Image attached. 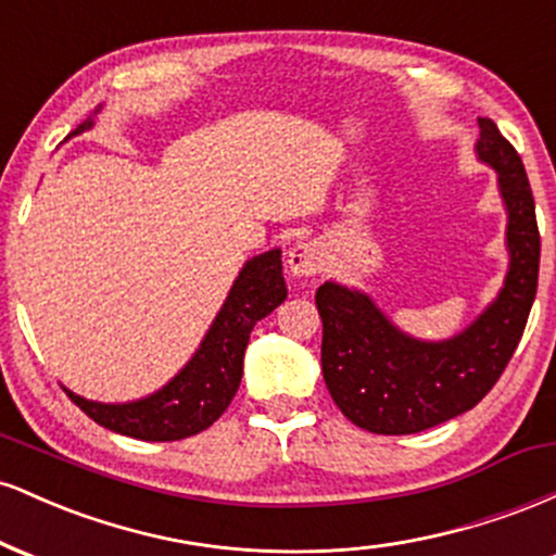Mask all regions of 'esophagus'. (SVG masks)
Wrapping results in <instances>:
<instances>
[{
	"label": "esophagus",
	"mask_w": 556,
	"mask_h": 556,
	"mask_svg": "<svg viewBox=\"0 0 556 556\" xmlns=\"http://www.w3.org/2000/svg\"><path fill=\"white\" fill-rule=\"evenodd\" d=\"M324 266V248L321 242L316 240H305L298 242V245L290 248L287 253V269H290L292 277L298 279H308L316 277Z\"/></svg>",
	"instance_id": "1"
}]
</instances>
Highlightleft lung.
I'll use <instances>...</instances> for the list:
<instances>
[{"label":"left lung","instance_id":"obj_1","mask_svg":"<svg viewBox=\"0 0 556 556\" xmlns=\"http://www.w3.org/2000/svg\"><path fill=\"white\" fill-rule=\"evenodd\" d=\"M478 127L476 156L496 172L507 212L509 266L476 321L450 340H418L355 287L324 282L316 290L324 381L344 418L371 433H418L476 407L507 368L531 314L541 258L531 185L500 127L489 117Z\"/></svg>","mask_w":556,"mask_h":556}]
</instances>
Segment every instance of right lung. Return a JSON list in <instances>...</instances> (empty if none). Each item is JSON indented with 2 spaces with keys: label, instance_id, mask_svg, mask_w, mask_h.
<instances>
[{
  "label": "right lung",
  "instance_id": "obj_1",
  "mask_svg": "<svg viewBox=\"0 0 556 556\" xmlns=\"http://www.w3.org/2000/svg\"><path fill=\"white\" fill-rule=\"evenodd\" d=\"M99 110L93 114H99ZM91 127L93 117H88L67 138L80 136ZM285 298L282 251L274 248L245 261L193 358L162 389L132 402H96L65 387L67 397L96 424L125 437L143 442H177L195 437L227 410L240 387L242 355L253 327L279 303H285Z\"/></svg>",
  "mask_w": 556,
  "mask_h": 556
}]
</instances>
